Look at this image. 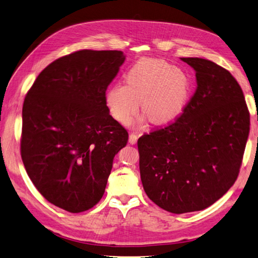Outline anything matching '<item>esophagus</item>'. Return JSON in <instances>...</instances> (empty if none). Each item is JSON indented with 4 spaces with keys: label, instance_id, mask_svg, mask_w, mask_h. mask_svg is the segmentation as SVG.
Segmentation results:
<instances>
[{
    "label": "esophagus",
    "instance_id": "1",
    "mask_svg": "<svg viewBox=\"0 0 258 258\" xmlns=\"http://www.w3.org/2000/svg\"><path fill=\"white\" fill-rule=\"evenodd\" d=\"M137 140H138V135H137V134H135V133H131V134H130V139H128V142H130L131 144H135V143L137 142Z\"/></svg>",
    "mask_w": 258,
    "mask_h": 258
}]
</instances>
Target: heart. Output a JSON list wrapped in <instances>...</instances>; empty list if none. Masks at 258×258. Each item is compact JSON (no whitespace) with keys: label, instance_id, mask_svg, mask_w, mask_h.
<instances>
[{"label":"heart","instance_id":"1","mask_svg":"<svg viewBox=\"0 0 258 258\" xmlns=\"http://www.w3.org/2000/svg\"><path fill=\"white\" fill-rule=\"evenodd\" d=\"M125 82L111 85L105 95L110 116L123 125L137 114L139 102L150 122H170L181 113L191 92L186 74L161 59L139 60L127 72Z\"/></svg>","mask_w":258,"mask_h":258}]
</instances>
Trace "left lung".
<instances>
[{"label": "left lung", "instance_id": "1", "mask_svg": "<svg viewBox=\"0 0 258 258\" xmlns=\"http://www.w3.org/2000/svg\"><path fill=\"white\" fill-rule=\"evenodd\" d=\"M197 87L171 124L138 139L141 181L149 198L174 213L205 210L236 181L250 131L242 89L223 67L181 58Z\"/></svg>", "mask_w": 258, "mask_h": 258}]
</instances>
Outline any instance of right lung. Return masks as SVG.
Wrapping results in <instances>:
<instances>
[{
	"mask_svg": "<svg viewBox=\"0 0 258 258\" xmlns=\"http://www.w3.org/2000/svg\"><path fill=\"white\" fill-rule=\"evenodd\" d=\"M124 60L120 50L75 51L46 66L26 94L22 160L40 194L67 212L99 203L114 157L127 143L105 103Z\"/></svg>",
	"mask_w": 258,
	"mask_h": 258,
	"instance_id": "obj_1",
	"label": "right lung"
}]
</instances>
